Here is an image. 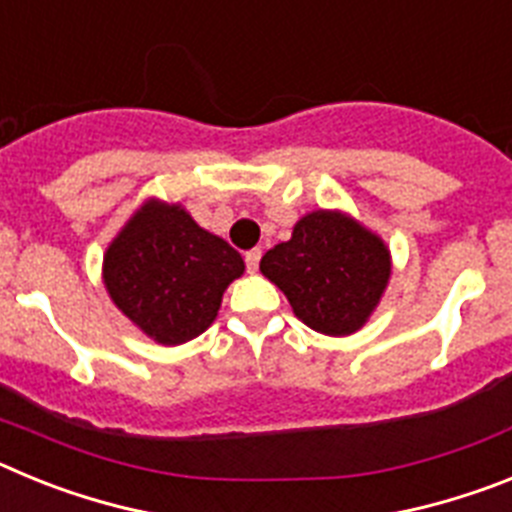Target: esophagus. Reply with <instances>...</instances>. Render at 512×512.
Listing matches in <instances>:
<instances>
[{
    "instance_id": "34e87169",
    "label": "esophagus",
    "mask_w": 512,
    "mask_h": 512,
    "mask_svg": "<svg viewBox=\"0 0 512 512\" xmlns=\"http://www.w3.org/2000/svg\"><path fill=\"white\" fill-rule=\"evenodd\" d=\"M259 261H261V248H251V251H246V266H248V271H256V269H259Z\"/></svg>"
}]
</instances>
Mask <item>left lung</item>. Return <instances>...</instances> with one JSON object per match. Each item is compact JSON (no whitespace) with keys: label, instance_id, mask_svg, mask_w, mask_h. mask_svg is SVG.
Listing matches in <instances>:
<instances>
[{"label":"left lung","instance_id":"obj_1","mask_svg":"<svg viewBox=\"0 0 512 512\" xmlns=\"http://www.w3.org/2000/svg\"><path fill=\"white\" fill-rule=\"evenodd\" d=\"M261 274L282 289L307 328L351 336L382 300L392 256L354 217L315 210L297 220L289 241L264 253Z\"/></svg>","mask_w":512,"mask_h":512}]
</instances>
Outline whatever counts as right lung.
<instances>
[{
    "label": "right lung",
    "instance_id": "1",
    "mask_svg": "<svg viewBox=\"0 0 512 512\" xmlns=\"http://www.w3.org/2000/svg\"><path fill=\"white\" fill-rule=\"evenodd\" d=\"M243 269L241 253L182 205L148 200L104 251L102 279L125 318L156 343L179 346L210 328Z\"/></svg>",
    "mask_w": 512,
    "mask_h": 512
}]
</instances>
